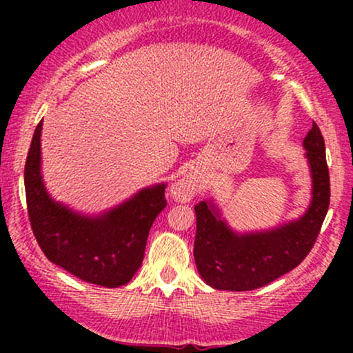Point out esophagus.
<instances>
[{"mask_svg": "<svg viewBox=\"0 0 353 353\" xmlns=\"http://www.w3.org/2000/svg\"><path fill=\"white\" fill-rule=\"evenodd\" d=\"M204 189V181L197 176H184L174 184V197L179 201H189L196 196L197 192Z\"/></svg>", "mask_w": 353, "mask_h": 353, "instance_id": "obj_1", "label": "esophagus"}]
</instances>
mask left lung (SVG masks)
<instances>
[{"mask_svg":"<svg viewBox=\"0 0 353 353\" xmlns=\"http://www.w3.org/2000/svg\"><path fill=\"white\" fill-rule=\"evenodd\" d=\"M312 172L310 208L297 221L264 232L236 234L212 202L196 204L194 259L205 283L219 290H254L295 269L317 241L330 204L325 143L317 124L303 139Z\"/></svg>","mask_w":353,"mask_h":353,"instance_id":"obj_1","label":"left lung"}]
</instances>
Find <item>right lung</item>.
<instances>
[{"label": "right lung", "mask_w": 353, "mask_h": 353, "mask_svg": "<svg viewBox=\"0 0 353 353\" xmlns=\"http://www.w3.org/2000/svg\"><path fill=\"white\" fill-rule=\"evenodd\" d=\"M41 128L36 131L24 165L28 214L39 247L52 264L101 287L128 283L144 259L145 242L157 214L165 208L164 184L143 189L132 199L98 217L72 212L44 189Z\"/></svg>", "instance_id": "obj_1"}]
</instances>
